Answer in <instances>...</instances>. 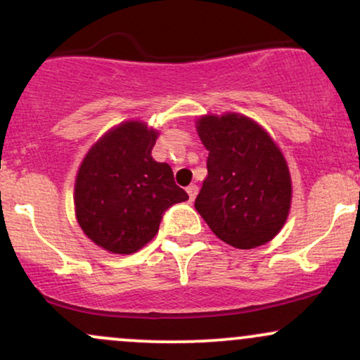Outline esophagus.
Listing matches in <instances>:
<instances>
[{
    "label": "esophagus",
    "instance_id": "obj_1",
    "mask_svg": "<svg viewBox=\"0 0 360 360\" xmlns=\"http://www.w3.org/2000/svg\"><path fill=\"white\" fill-rule=\"evenodd\" d=\"M186 191H188V194H189V200H194V198H196V194H198V186L196 184H191V186H188V189H186Z\"/></svg>",
    "mask_w": 360,
    "mask_h": 360
}]
</instances>
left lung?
<instances>
[{"instance_id":"left-lung-1","label":"left lung","mask_w":360,"mask_h":360,"mask_svg":"<svg viewBox=\"0 0 360 360\" xmlns=\"http://www.w3.org/2000/svg\"><path fill=\"white\" fill-rule=\"evenodd\" d=\"M208 176L194 206L212 232L235 249L272 240L291 206V176L267 131L237 113L198 120Z\"/></svg>"}]
</instances>
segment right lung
Returning a JSON list of instances; mask_svg holds the SVG:
<instances>
[{"instance_id":"right-lung-1","label":"right lung","mask_w":360,"mask_h":360,"mask_svg":"<svg viewBox=\"0 0 360 360\" xmlns=\"http://www.w3.org/2000/svg\"><path fill=\"white\" fill-rule=\"evenodd\" d=\"M157 131L127 122L88 152L76 179L74 205L82 232L113 254H134L159 232L172 205L188 200L172 169L152 159Z\"/></svg>"}]
</instances>
